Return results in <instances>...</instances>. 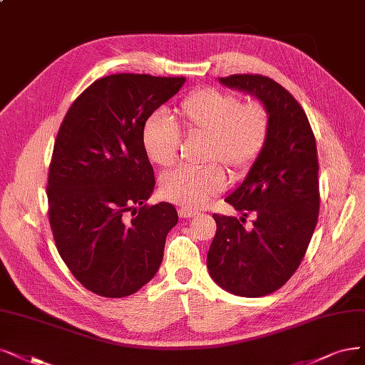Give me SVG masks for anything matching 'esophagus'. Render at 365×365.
<instances>
[{
  "label": "esophagus",
  "mask_w": 365,
  "mask_h": 365,
  "mask_svg": "<svg viewBox=\"0 0 365 365\" xmlns=\"http://www.w3.org/2000/svg\"><path fill=\"white\" fill-rule=\"evenodd\" d=\"M178 213H179L180 218H194L195 215H198L197 210L190 209V207H180V209L178 210Z\"/></svg>",
  "instance_id": "1"
}]
</instances>
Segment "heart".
<instances>
[{"mask_svg": "<svg viewBox=\"0 0 365 365\" xmlns=\"http://www.w3.org/2000/svg\"><path fill=\"white\" fill-rule=\"evenodd\" d=\"M180 130L187 138L203 137V158L218 160L233 175L245 174L259 159L271 132V115L260 101L242 103L235 93L205 87L191 91L179 106ZM143 147L153 164L168 168L179 159L180 133L155 113L143 126ZM218 162L180 167L160 179V195L183 207H200L221 194L227 175Z\"/></svg>", "mask_w": 365, "mask_h": 365, "instance_id": "obj_1", "label": "heart"}]
</instances>
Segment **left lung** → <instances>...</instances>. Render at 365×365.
I'll list each match as a JSON object with an SVG mask.
<instances>
[{
  "instance_id": "8db88e82",
  "label": "left lung",
  "mask_w": 365,
  "mask_h": 365,
  "mask_svg": "<svg viewBox=\"0 0 365 365\" xmlns=\"http://www.w3.org/2000/svg\"><path fill=\"white\" fill-rule=\"evenodd\" d=\"M259 98L271 115V132L247 179L225 201L245 218L213 213L217 233L207 252L213 281L244 298L282 287L299 267L317 224L319 160L305 111L277 81L252 73L220 79Z\"/></svg>"
}]
</instances>
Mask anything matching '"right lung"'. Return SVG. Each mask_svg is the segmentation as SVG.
Returning <instances> with one entry per match:
<instances>
[{
    "instance_id": "add662e5",
    "label": "right lung",
    "mask_w": 365,
    "mask_h": 365,
    "mask_svg": "<svg viewBox=\"0 0 365 365\" xmlns=\"http://www.w3.org/2000/svg\"><path fill=\"white\" fill-rule=\"evenodd\" d=\"M183 84V76H105L61 121L46 186L51 230L72 275L103 298H125L147 284L178 224L173 205L145 203L155 173L141 133Z\"/></svg>"
}]
</instances>
